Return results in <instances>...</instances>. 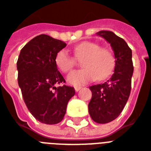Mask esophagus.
Returning a JSON list of instances; mask_svg holds the SVG:
<instances>
[{
    "label": "esophagus",
    "instance_id": "34e87169",
    "mask_svg": "<svg viewBox=\"0 0 151 151\" xmlns=\"http://www.w3.org/2000/svg\"><path fill=\"white\" fill-rule=\"evenodd\" d=\"M82 87H80V86H76V87H74V89H75V91L78 92V91H79L81 89Z\"/></svg>",
    "mask_w": 151,
    "mask_h": 151
}]
</instances>
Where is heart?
Returning a JSON list of instances; mask_svg holds the SVG:
<instances>
[{
	"label": "heart",
	"mask_w": 151,
	"mask_h": 151,
	"mask_svg": "<svg viewBox=\"0 0 151 151\" xmlns=\"http://www.w3.org/2000/svg\"><path fill=\"white\" fill-rule=\"evenodd\" d=\"M74 56L82 60L84 68L70 73L68 83L73 86H80L92 81L97 78L102 81L107 78L114 70L116 59L112 50L101 47L99 44L92 41H83L73 48ZM57 67L64 73L70 71L76 64V60L63 49L58 52L55 57Z\"/></svg>",
	"instance_id": "heart-1"
}]
</instances>
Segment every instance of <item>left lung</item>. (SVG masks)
Instances as JSON below:
<instances>
[{"label":"left lung","instance_id":"1","mask_svg":"<svg viewBox=\"0 0 151 151\" xmlns=\"http://www.w3.org/2000/svg\"><path fill=\"white\" fill-rule=\"evenodd\" d=\"M111 44L116 59L111 78L101 84L91 86L92 97L88 104L90 116L98 124L111 122L121 114L128 100L134 72L132 50L125 40L108 30L97 33Z\"/></svg>","mask_w":151,"mask_h":151}]
</instances>
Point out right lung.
I'll return each mask as SVG.
<instances>
[{
  "instance_id": "right-lung-1",
  "label": "right lung",
  "mask_w": 151,
  "mask_h": 151,
  "mask_svg": "<svg viewBox=\"0 0 151 151\" xmlns=\"http://www.w3.org/2000/svg\"><path fill=\"white\" fill-rule=\"evenodd\" d=\"M66 43L46 35L30 40L21 49L17 62L18 85L27 107L36 120L56 124L63 120L68 101L75 93L58 71L55 57Z\"/></svg>"
}]
</instances>
